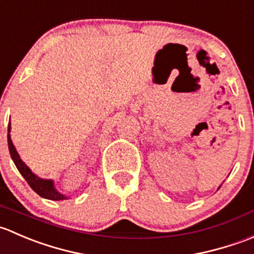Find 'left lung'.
<instances>
[{
  "label": "left lung",
  "instance_id": "obj_1",
  "mask_svg": "<svg viewBox=\"0 0 254 254\" xmlns=\"http://www.w3.org/2000/svg\"><path fill=\"white\" fill-rule=\"evenodd\" d=\"M218 189H220V187H218Z\"/></svg>",
  "mask_w": 254,
  "mask_h": 254
}]
</instances>
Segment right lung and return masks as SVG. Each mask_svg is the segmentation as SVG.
Masks as SVG:
<instances>
[{
	"instance_id": "1",
	"label": "right lung",
	"mask_w": 254,
	"mask_h": 254,
	"mask_svg": "<svg viewBox=\"0 0 254 254\" xmlns=\"http://www.w3.org/2000/svg\"><path fill=\"white\" fill-rule=\"evenodd\" d=\"M7 142H8V149L9 154H11L12 160L16 164L17 169L21 173L22 177L26 179V182L28 183L29 187L39 195V196L44 197V199L53 200V201H59V200H66L69 199V196L62 194L57 190L55 188L54 182L52 179H43V178H39L38 175L34 174L31 169H29L28 165L21 159L18 152H17L16 147L12 143L11 139V122L8 125V133H7Z\"/></svg>"
}]
</instances>
